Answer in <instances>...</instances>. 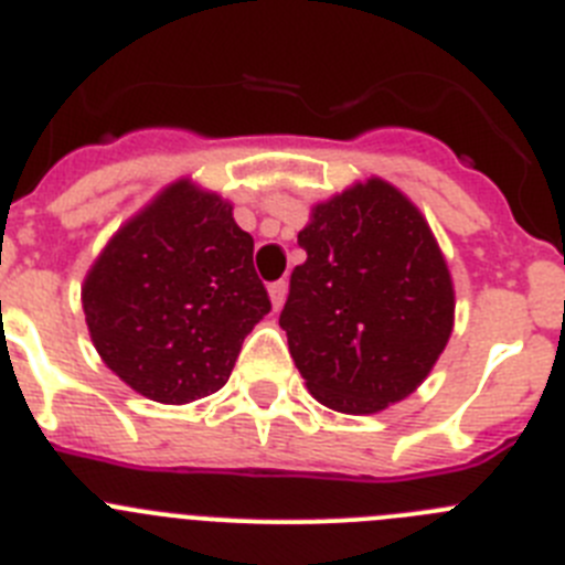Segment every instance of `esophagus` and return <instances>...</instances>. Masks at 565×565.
I'll return each mask as SVG.
<instances>
[{
  "label": "esophagus",
  "instance_id": "1",
  "mask_svg": "<svg viewBox=\"0 0 565 565\" xmlns=\"http://www.w3.org/2000/svg\"><path fill=\"white\" fill-rule=\"evenodd\" d=\"M268 297H271L274 308H282V302H286V297H288L286 279H277V282H271V286H268Z\"/></svg>",
  "mask_w": 565,
  "mask_h": 565
}]
</instances>
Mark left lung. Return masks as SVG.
<instances>
[{"label":"left lung","instance_id":"obj_1","mask_svg":"<svg viewBox=\"0 0 565 565\" xmlns=\"http://www.w3.org/2000/svg\"><path fill=\"white\" fill-rule=\"evenodd\" d=\"M279 328L317 402L367 416L411 396L438 362L456 317L450 268L430 226L382 178L311 209L297 234Z\"/></svg>","mask_w":565,"mask_h":565}]
</instances>
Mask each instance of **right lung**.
Wrapping results in <instances>:
<instances>
[{"mask_svg":"<svg viewBox=\"0 0 565 565\" xmlns=\"http://www.w3.org/2000/svg\"><path fill=\"white\" fill-rule=\"evenodd\" d=\"M89 337L115 376L161 404L217 393L271 311L252 234L192 181L163 189L113 234L82 288Z\"/></svg>","mask_w":565,"mask_h":565,"instance_id":"1","label":"right lung"}]
</instances>
